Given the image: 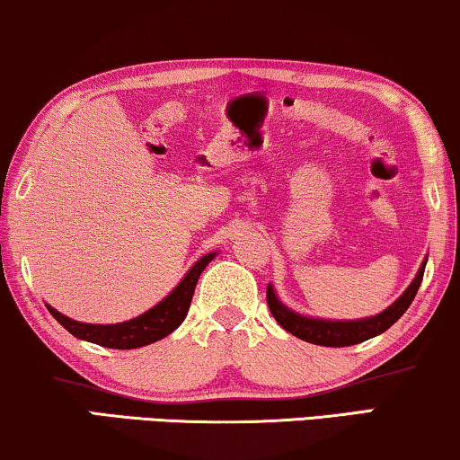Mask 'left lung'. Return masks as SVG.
Returning <instances> with one entry per match:
<instances>
[{"label":"left lung","instance_id":"obj_1","mask_svg":"<svg viewBox=\"0 0 460 460\" xmlns=\"http://www.w3.org/2000/svg\"><path fill=\"white\" fill-rule=\"evenodd\" d=\"M425 266L427 257L423 263H420L417 276H414V280L408 285L406 291L402 293L392 305L368 318L326 320L304 316V314L295 312L288 305L282 304L272 285H268L266 291L268 307L270 312H272V316L276 318V323L297 339H304V341L314 345H324V348H348V345L362 343L367 341V339L381 335V332H385L394 323H398L400 316L408 310V305L412 304L414 295L419 291L420 280H423L425 274Z\"/></svg>","mask_w":460,"mask_h":460}]
</instances>
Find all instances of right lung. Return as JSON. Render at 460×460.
<instances>
[{
	"mask_svg": "<svg viewBox=\"0 0 460 460\" xmlns=\"http://www.w3.org/2000/svg\"><path fill=\"white\" fill-rule=\"evenodd\" d=\"M216 251L200 257L194 266L188 270L178 285L173 287V291L167 295L165 299H161L159 304L150 307L140 316L125 320V323L117 324H90V323H79L60 314L56 307L46 304L49 314L71 332L73 337L84 339V341L102 345V348L111 349H136L150 345L155 341H161L163 337H167L169 332H173L178 326L184 323L188 307H190L194 287H197L199 276L203 270L209 266L211 260H216Z\"/></svg>",
	"mask_w": 460,
	"mask_h": 460,
	"instance_id": "right-lung-1",
	"label": "right lung"
}]
</instances>
